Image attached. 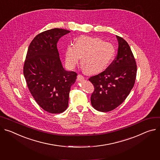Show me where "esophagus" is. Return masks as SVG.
Segmentation results:
<instances>
[{
  "label": "esophagus",
  "instance_id": "obj_1",
  "mask_svg": "<svg viewBox=\"0 0 160 160\" xmlns=\"http://www.w3.org/2000/svg\"><path fill=\"white\" fill-rule=\"evenodd\" d=\"M77 79H78V81H81V80H83L84 79V77L82 75H78L77 76Z\"/></svg>",
  "mask_w": 160,
  "mask_h": 160
}]
</instances>
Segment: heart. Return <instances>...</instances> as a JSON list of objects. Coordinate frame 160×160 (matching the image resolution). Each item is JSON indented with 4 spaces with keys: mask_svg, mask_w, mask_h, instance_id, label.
<instances>
[{
    "mask_svg": "<svg viewBox=\"0 0 160 160\" xmlns=\"http://www.w3.org/2000/svg\"><path fill=\"white\" fill-rule=\"evenodd\" d=\"M115 49L110 42L98 38L81 36L69 45L65 51L67 66L74 68L81 58L83 70L88 74H96L105 69L112 61Z\"/></svg>",
    "mask_w": 160,
    "mask_h": 160,
    "instance_id": "obj_1",
    "label": "heart"
}]
</instances>
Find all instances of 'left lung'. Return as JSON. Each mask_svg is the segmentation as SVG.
Here are the masks:
<instances>
[{"mask_svg": "<svg viewBox=\"0 0 160 160\" xmlns=\"http://www.w3.org/2000/svg\"><path fill=\"white\" fill-rule=\"evenodd\" d=\"M119 42L117 56L103 72L89 80L94 85L91 96L92 106L99 112L112 111L126 99L133 88L137 77V64L128 43L116 36Z\"/></svg>", "mask_w": 160, "mask_h": 160, "instance_id": "8db88e82", "label": "left lung"}]
</instances>
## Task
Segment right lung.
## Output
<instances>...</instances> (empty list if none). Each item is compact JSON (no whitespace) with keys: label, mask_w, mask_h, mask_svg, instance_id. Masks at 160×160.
<instances>
[{"label":"right lung","mask_w":160,"mask_h":160,"mask_svg":"<svg viewBox=\"0 0 160 160\" xmlns=\"http://www.w3.org/2000/svg\"><path fill=\"white\" fill-rule=\"evenodd\" d=\"M70 31L55 28L38 34L30 43L23 65V75L37 103L50 113H60L68 106L71 86L77 78L74 71L62 68L57 42Z\"/></svg>","instance_id":"obj_1"}]
</instances>
